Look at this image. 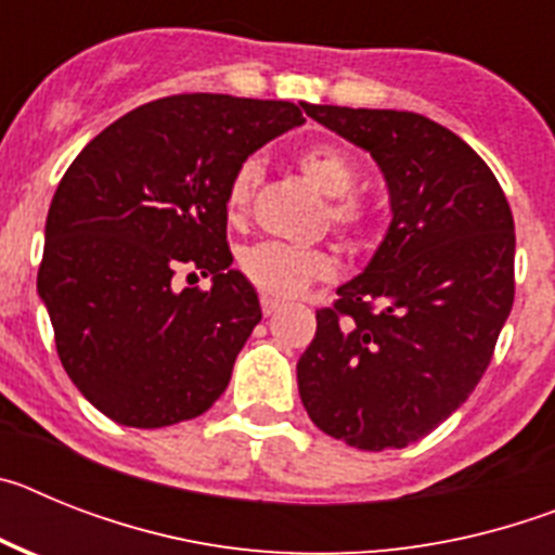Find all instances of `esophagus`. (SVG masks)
I'll use <instances>...</instances> for the list:
<instances>
[{
  "mask_svg": "<svg viewBox=\"0 0 555 555\" xmlns=\"http://www.w3.org/2000/svg\"><path fill=\"white\" fill-rule=\"evenodd\" d=\"M283 308V300H278V297H267V294H263L261 297V311L267 313V317H272V313H278Z\"/></svg>",
  "mask_w": 555,
  "mask_h": 555,
  "instance_id": "34e87169",
  "label": "esophagus"
}]
</instances>
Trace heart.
<instances>
[{
  "label": "heart",
  "mask_w": 555,
  "mask_h": 555,
  "mask_svg": "<svg viewBox=\"0 0 555 555\" xmlns=\"http://www.w3.org/2000/svg\"><path fill=\"white\" fill-rule=\"evenodd\" d=\"M302 178L322 191L327 203V217L336 230L361 242L372 230V205L364 194H358V166L341 146L336 144H313L297 155ZM261 180V164L255 158L244 160L233 171L224 194V205L233 219H242L253 203L255 185ZM244 278L267 297H297L311 283L327 281L336 274V258L325 247H292V244L261 242L253 244L238 258Z\"/></svg>",
  "instance_id": "1"
}]
</instances>
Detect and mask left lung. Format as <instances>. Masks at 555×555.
Returning a JSON list of instances; mask_svg holds the SVG:
<instances>
[{
    "instance_id": "1",
    "label": "left lung",
    "mask_w": 555,
    "mask_h": 555,
    "mask_svg": "<svg viewBox=\"0 0 555 555\" xmlns=\"http://www.w3.org/2000/svg\"><path fill=\"white\" fill-rule=\"evenodd\" d=\"M366 150L391 224L372 261L317 311L297 386L320 430L358 450L409 448L459 409L514 302V219L478 152L409 111L306 105Z\"/></svg>"
}]
</instances>
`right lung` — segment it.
Returning a JSON list of instances; mask_svg holds the SVG:
<instances>
[{
  "label": "right lung",
  "mask_w": 555,
  "mask_h": 555,
  "mask_svg": "<svg viewBox=\"0 0 555 555\" xmlns=\"http://www.w3.org/2000/svg\"><path fill=\"white\" fill-rule=\"evenodd\" d=\"M306 102L178 94L146 102L91 139L47 217L38 294L63 370L127 428L205 414L261 322L258 294L230 269L228 183ZM180 268L210 289H178ZM194 274V272H191Z\"/></svg>",
  "instance_id": "1"
}]
</instances>
